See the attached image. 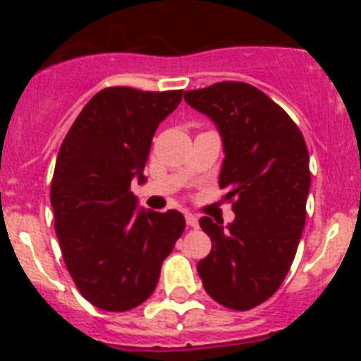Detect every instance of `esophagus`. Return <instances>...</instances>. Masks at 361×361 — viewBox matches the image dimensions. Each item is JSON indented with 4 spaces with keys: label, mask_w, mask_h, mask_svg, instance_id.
<instances>
[{
    "label": "esophagus",
    "mask_w": 361,
    "mask_h": 361,
    "mask_svg": "<svg viewBox=\"0 0 361 361\" xmlns=\"http://www.w3.org/2000/svg\"><path fill=\"white\" fill-rule=\"evenodd\" d=\"M185 220H187L188 227H192V228H197L199 227V218L195 216V214L187 213V214H185Z\"/></svg>",
    "instance_id": "esophagus-1"
}]
</instances>
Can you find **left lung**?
<instances>
[{
    "label": "left lung",
    "mask_w": 361,
    "mask_h": 361,
    "mask_svg": "<svg viewBox=\"0 0 361 361\" xmlns=\"http://www.w3.org/2000/svg\"><path fill=\"white\" fill-rule=\"evenodd\" d=\"M185 101L220 130V188L235 213L227 227L199 220L211 251L197 272L213 300L248 311L278 292L292 267L311 187L307 145L288 113L250 83L218 82L187 90Z\"/></svg>",
    "instance_id": "obj_1"
}]
</instances>
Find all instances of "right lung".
<instances>
[{"instance_id": "right-lung-1", "label": "right lung", "mask_w": 361, "mask_h": 361, "mask_svg": "<svg viewBox=\"0 0 361 361\" xmlns=\"http://www.w3.org/2000/svg\"><path fill=\"white\" fill-rule=\"evenodd\" d=\"M183 90L148 92L108 87L83 106L54 169L50 202L64 264L78 292L103 311L143 304L160 267L185 231L180 211L136 207L152 137L176 110Z\"/></svg>"}]
</instances>
